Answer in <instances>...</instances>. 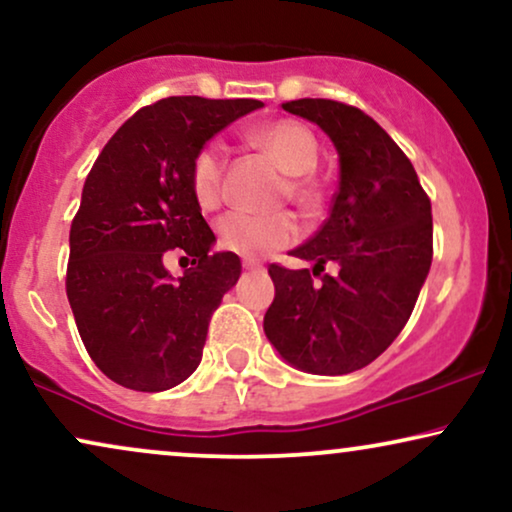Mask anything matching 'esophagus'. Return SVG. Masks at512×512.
I'll list each match as a JSON object with an SVG mask.
<instances>
[{"label": "esophagus", "instance_id": "34e87169", "mask_svg": "<svg viewBox=\"0 0 512 512\" xmlns=\"http://www.w3.org/2000/svg\"><path fill=\"white\" fill-rule=\"evenodd\" d=\"M243 269H245V271L262 269V262H260V260H252V257H245V260H243Z\"/></svg>", "mask_w": 512, "mask_h": 512}]
</instances>
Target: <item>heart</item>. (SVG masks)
<instances>
[{
  "label": "heart",
  "instance_id": "obj_1",
  "mask_svg": "<svg viewBox=\"0 0 512 512\" xmlns=\"http://www.w3.org/2000/svg\"><path fill=\"white\" fill-rule=\"evenodd\" d=\"M248 139L267 153L286 172L281 196L295 200L304 210L321 205V189L312 177L319 160V144L309 127L297 120H274L250 129ZM226 151L222 144L210 141L200 146L191 160L189 186L193 198L203 210H217L224 200ZM300 234L295 217L286 210L278 212H241L234 210L217 222V243L222 250L245 257L269 255L290 245Z\"/></svg>",
  "mask_w": 512,
  "mask_h": 512
}]
</instances>
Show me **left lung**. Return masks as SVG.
<instances>
[{"mask_svg":"<svg viewBox=\"0 0 512 512\" xmlns=\"http://www.w3.org/2000/svg\"><path fill=\"white\" fill-rule=\"evenodd\" d=\"M283 111L331 137L340 184L316 236L290 250L314 269L269 267L276 295L264 333L288 364L345 375L378 359L416 307L432 264L430 198L371 115L331 99L286 101ZM328 263L335 275L322 274Z\"/></svg>","mask_w":512,"mask_h":512,"instance_id":"left-lung-1","label":"left lung"}]
</instances>
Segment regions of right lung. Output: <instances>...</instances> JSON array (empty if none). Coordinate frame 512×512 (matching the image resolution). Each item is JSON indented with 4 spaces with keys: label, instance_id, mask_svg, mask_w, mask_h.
<instances>
[{
    "label": "right lung",
    "instance_id": "obj_1",
    "mask_svg": "<svg viewBox=\"0 0 512 512\" xmlns=\"http://www.w3.org/2000/svg\"><path fill=\"white\" fill-rule=\"evenodd\" d=\"M262 108L255 99L170 96L108 139L87 174L70 224L66 293L89 357L113 383L163 392L196 371L210 316L241 276L189 186L191 160L226 125ZM179 247L192 269L179 282L162 255Z\"/></svg>",
    "mask_w": 512,
    "mask_h": 512
}]
</instances>
